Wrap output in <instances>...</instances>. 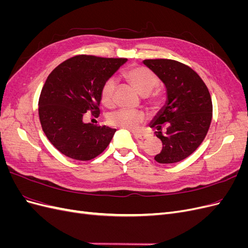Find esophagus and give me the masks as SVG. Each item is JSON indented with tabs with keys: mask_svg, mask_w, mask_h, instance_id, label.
Here are the masks:
<instances>
[{
	"mask_svg": "<svg viewBox=\"0 0 248 248\" xmlns=\"http://www.w3.org/2000/svg\"><path fill=\"white\" fill-rule=\"evenodd\" d=\"M132 133H133V137L136 138V139H139V140H144L145 139H147V134H145V133H142V132H138V131H132Z\"/></svg>",
	"mask_w": 248,
	"mask_h": 248,
	"instance_id": "obj_1",
	"label": "esophagus"
}]
</instances>
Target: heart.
Masks as SVG:
<instances>
[{"label":"heart","instance_id":"b5f03b06","mask_svg":"<svg viewBox=\"0 0 248 248\" xmlns=\"http://www.w3.org/2000/svg\"><path fill=\"white\" fill-rule=\"evenodd\" d=\"M122 76L141 95H147V102L150 107L152 108L160 107L163 99L162 93L158 90L152 91L158 85L159 78L152 70L141 65H132L123 71ZM116 85V80L114 78L104 80L100 88V100L103 106L108 108L114 106ZM145 119L146 116L144 112L120 108L110 112L108 117V121L111 126L133 129L144 123Z\"/></svg>","mask_w":248,"mask_h":248}]
</instances>
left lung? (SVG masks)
Masks as SVG:
<instances>
[{
    "label": "left lung",
    "mask_w": 248,
    "mask_h": 248,
    "mask_svg": "<svg viewBox=\"0 0 248 248\" xmlns=\"http://www.w3.org/2000/svg\"><path fill=\"white\" fill-rule=\"evenodd\" d=\"M144 64L168 90L167 106L151 124L162 141V150L154 159L159 163L179 162L196 151L207 136L212 120L211 96L189 66L170 59H148Z\"/></svg>",
    "instance_id": "1"
}]
</instances>
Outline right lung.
<instances>
[{
  "instance_id": "add662e5",
  "label": "right lung",
  "mask_w": 248,
  "mask_h": 248,
  "mask_svg": "<svg viewBox=\"0 0 248 248\" xmlns=\"http://www.w3.org/2000/svg\"><path fill=\"white\" fill-rule=\"evenodd\" d=\"M125 58L78 55L67 59L50 72L44 84L38 112L46 138L69 158L88 161L100 155L116 129L82 122L86 112L100 114V88Z\"/></svg>"
}]
</instances>
